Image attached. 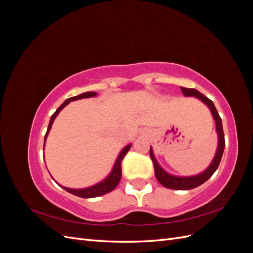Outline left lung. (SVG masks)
<instances>
[{
	"instance_id": "obj_1",
	"label": "left lung",
	"mask_w": 253,
	"mask_h": 253,
	"mask_svg": "<svg viewBox=\"0 0 253 253\" xmlns=\"http://www.w3.org/2000/svg\"><path fill=\"white\" fill-rule=\"evenodd\" d=\"M182 94L185 96H193L202 100L208 108L210 109L213 118L215 120L216 124V132L218 135V145H217V151L216 154L214 156L211 165L208 167V169L205 170L203 173L195 175V176H190V177H179V176H174L169 173H167L162 167H160L157 163V160L153 154L152 149H150V156L154 165V171L155 176L157 180L162 183V185L168 189H173V190H190L194 189L198 186H201L202 183L208 180L213 173L216 171V169L219 166L221 156H223V153L225 150V135L223 131V125H221V119L218 115V112L216 111L214 103L210 100L209 98H207L205 95H203L200 91L194 89V88H187V87H180Z\"/></svg>"
}]
</instances>
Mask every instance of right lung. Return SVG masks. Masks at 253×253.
Masks as SVG:
<instances>
[{
  "label": "right lung",
  "instance_id": "right-lung-1",
  "mask_svg": "<svg viewBox=\"0 0 253 253\" xmlns=\"http://www.w3.org/2000/svg\"><path fill=\"white\" fill-rule=\"evenodd\" d=\"M96 95H97V93H95V91H86V93H83V94H80L78 96H75V97L66 99V100L60 105V108H58V110L55 113H53L52 116L50 117L49 125H48V127H47V132H46V134H45V137H44V145H45V141H46V137H47V135L50 131L52 122H53V120H55V118L57 117V115L60 113L61 110L65 108V106L71 101L79 100V99H82V98L95 97ZM131 145H132L131 143L127 144L126 147H125L124 150L120 152V154L117 157V160L114 165V168H113L111 174L105 179H103L102 181L98 182L97 185L91 186L89 188H85V189H71V188H65V187H62V188L64 190H66L67 192H70V193H72L76 196L83 197V198L97 197V196H101L103 194L111 192V191H113L115 188L117 187V185L120 181V178H121V162H122V159H124V157L126 156V153L128 152V150L131 149Z\"/></svg>",
  "mask_w": 253,
  "mask_h": 253
}]
</instances>
